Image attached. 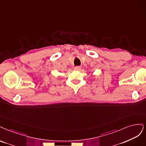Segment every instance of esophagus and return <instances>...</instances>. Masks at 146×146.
I'll return each mask as SVG.
<instances>
[{"label": "esophagus", "instance_id": "esophagus-1", "mask_svg": "<svg viewBox=\"0 0 146 146\" xmlns=\"http://www.w3.org/2000/svg\"><path fill=\"white\" fill-rule=\"evenodd\" d=\"M80 69H81V67L80 66H76L74 67V70H79Z\"/></svg>", "mask_w": 146, "mask_h": 146}]
</instances>
